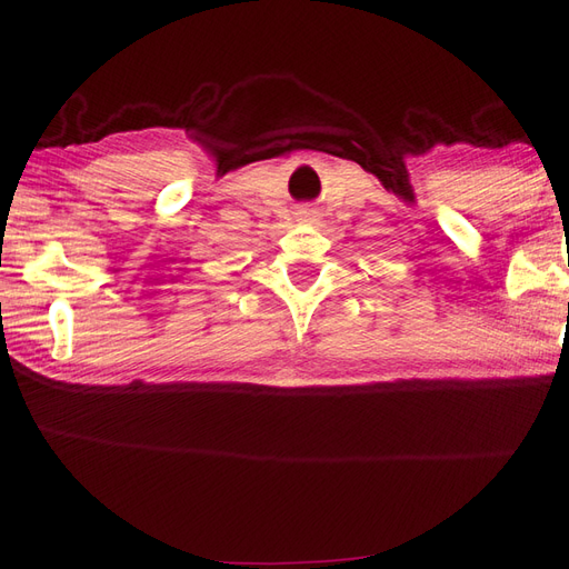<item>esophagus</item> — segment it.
<instances>
[{
  "instance_id": "obj_1",
  "label": "esophagus",
  "mask_w": 569,
  "mask_h": 569,
  "mask_svg": "<svg viewBox=\"0 0 569 569\" xmlns=\"http://www.w3.org/2000/svg\"><path fill=\"white\" fill-rule=\"evenodd\" d=\"M300 216H302V218H315V210H312V208H302Z\"/></svg>"
}]
</instances>
